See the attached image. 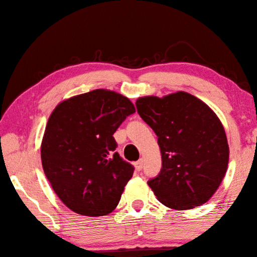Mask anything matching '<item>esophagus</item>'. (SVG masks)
<instances>
[{
    "mask_svg": "<svg viewBox=\"0 0 257 257\" xmlns=\"http://www.w3.org/2000/svg\"><path fill=\"white\" fill-rule=\"evenodd\" d=\"M143 165H144V161H143V158H141V160L135 163V167H136V171H138V172L142 171Z\"/></svg>",
    "mask_w": 257,
    "mask_h": 257,
    "instance_id": "esophagus-1",
    "label": "esophagus"
}]
</instances>
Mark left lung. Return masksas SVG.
Listing matches in <instances>:
<instances>
[{"label": "left lung", "instance_id": "left-lung-1", "mask_svg": "<svg viewBox=\"0 0 257 257\" xmlns=\"http://www.w3.org/2000/svg\"><path fill=\"white\" fill-rule=\"evenodd\" d=\"M136 106L158 137L162 169L148 181L158 201L175 210L206 203L220 185L229 160L226 133L217 114L183 91L139 97Z\"/></svg>", "mask_w": 257, "mask_h": 257}]
</instances>
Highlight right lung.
Instances as JSON below:
<instances>
[{
  "label": "right lung",
  "instance_id": "right-lung-1",
  "mask_svg": "<svg viewBox=\"0 0 257 257\" xmlns=\"http://www.w3.org/2000/svg\"><path fill=\"white\" fill-rule=\"evenodd\" d=\"M135 111L128 97L99 88L60 102L50 114L41 163L51 188L72 211L99 217L118 206L134 166L115 152L113 134Z\"/></svg>",
  "mask_w": 257,
  "mask_h": 257
}]
</instances>
